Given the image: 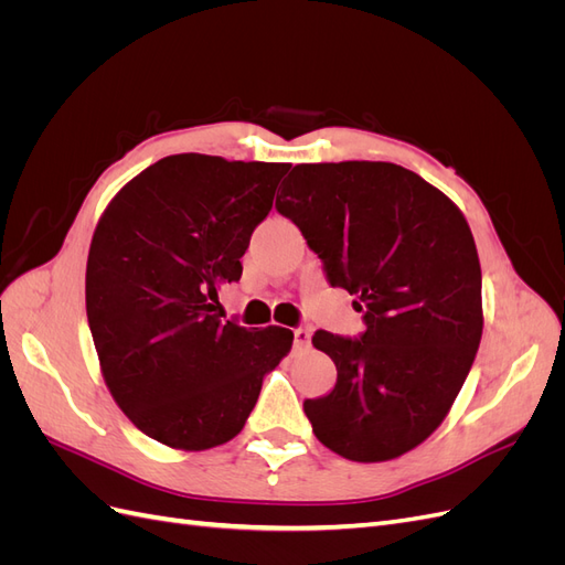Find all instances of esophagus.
<instances>
[{"instance_id":"34e87169","label":"esophagus","mask_w":565,"mask_h":565,"mask_svg":"<svg viewBox=\"0 0 565 565\" xmlns=\"http://www.w3.org/2000/svg\"><path fill=\"white\" fill-rule=\"evenodd\" d=\"M309 344H311V332L309 330H303V328H297L295 330V349H309Z\"/></svg>"}]
</instances>
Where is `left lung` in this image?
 I'll use <instances>...</instances> for the list:
<instances>
[{"label": "left lung", "mask_w": 565, "mask_h": 565, "mask_svg": "<svg viewBox=\"0 0 565 565\" xmlns=\"http://www.w3.org/2000/svg\"><path fill=\"white\" fill-rule=\"evenodd\" d=\"M276 210L365 320L361 339L313 334L337 365L328 396L303 401L316 438L351 461L417 448L450 413L483 334L465 214L409 169L365 160L297 164Z\"/></svg>", "instance_id": "left-lung-1"}]
</instances>
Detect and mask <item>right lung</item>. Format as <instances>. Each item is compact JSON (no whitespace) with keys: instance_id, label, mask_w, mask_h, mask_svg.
Segmentation results:
<instances>
[{"instance_id":"add662e5","label":"right lung","mask_w":565,"mask_h":565,"mask_svg":"<svg viewBox=\"0 0 565 565\" xmlns=\"http://www.w3.org/2000/svg\"><path fill=\"white\" fill-rule=\"evenodd\" d=\"M285 162L183 152L150 164L106 207L87 259V318L100 372L136 429L177 450L243 431L292 330L221 320L218 287L243 276Z\"/></svg>"}]
</instances>
